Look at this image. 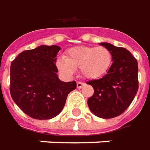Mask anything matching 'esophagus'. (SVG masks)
Returning <instances> with one entry per match:
<instances>
[{
	"instance_id": "obj_1",
	"label": "esophagus",
	"mask_w": 150,
	"mask_h": 150,
	"mask_svg": "<svg viewBox=\"0 0 150 150\" xmlns=\"http://www.w3.org/2000/svg\"><path fill=\"white\" fill-rule=\"evenodd\" d=\"M84 85V83L83 82H81V81H77V88H81L82 87V86Z\"/></svg>"
}]
</instances>
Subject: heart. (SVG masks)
I'll return each instance as SVG.
<instances>
[{"label":"heart","mask_w":150,"mask_h":150,"mask_svg":"<svg viewBox=\"0 0 150 150\" xmlns=\"http://www.w3.org/2000/svg\"><path fill=\"white\" fill-rule=\"evenodd\" d=\"M64 60L57 62L62 73L70 75L73 69H79L80 73L87 79H96L104 76L111 66V51L105 46L79 45L65 51Z\"/></svg>","instance_id":"heart-1"}]
</instances>
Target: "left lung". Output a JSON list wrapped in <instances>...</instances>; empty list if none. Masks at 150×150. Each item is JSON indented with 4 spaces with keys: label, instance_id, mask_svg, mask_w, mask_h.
Instances as JSON below:
<instances>
[{
    "label": "left lung",
    "instance_id": "left-lung-1",
    "mask_svg": "<svg viewBox=\"0 0 150 150\" xmlns=\"http://www.w3.org/2000/svg\"><path fill=\"white\" fill-rule=\"evenodd\" d=\"M100 45L111 51L112 64L104 77L87 81L94 88L87 104L96 116L106 119L121 115L134 100L139 87L138 63L126 48Z\"/></svg>",
    "mask_w": 150,
    "mask_h": 150
}]
</instances>
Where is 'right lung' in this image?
Listing matches in <instances>:
<instances>
[{
  "label": "right lung",
  "instance_id": "obj_1",
  "mask_svg": "<svg viewBox=\"0 0 150 150\" xmlns=\"http://www.w3.org/2000/svg\"><path fill=\"white\" fill-rule=\"evenodd\" d=\"M60 47L41 45L24 50L11 62L10 91L14 103L34 119L45 120L61 112L76 81L59 79L55 65Z\"/></svg>",
  "mask_w": 150,
  "mask_h": 150
}]
</instances>
